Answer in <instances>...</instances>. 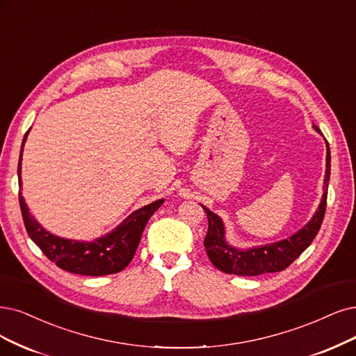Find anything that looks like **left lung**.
<instances>
[{"label": "left lung", "mask_w": 356, "mask_h": 356, "mask_svg": "<svg viewBox=\"0 0 356 356\" xmlns=\"http://www.w3.org/2000/svg\"><path fill=\"white\" fill-rule=\"evenodd\" d=\"M314 129L320 131L317 126H314ZM328 180H330V148H328L327 143L324 195L318 211L315 213L307 226L302 227L289 239L246 249V251H241V249L227 245L225 241V226H222L221 218L209 211L208 208L202 207L208 217V232L204 239V246L209 261L222 273L238 275H259L266 273H277L287 268L311 245L323 225L327 207Z\"/></svg>", "instance_id": "1"}]
</instances>
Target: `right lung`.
Returning <instances> with one entry per match:
<instances>
[{
	"mask_svg": "<svg viewBox=\"0 0 356 356\" xmlns=\"http://www.w3.org/2000/svg\"><path fill=\"white\" fill-rule=\"evenodd\" d=\"M28 134L29 130L26 131V135L23 138L22 151ZM20 161L22 155L17 168L19 185L22 186ZM19 202L26 232H28L31 239L45 254V257L52 262H56L57 267L69 273L82 275H107L122 271L123 268L127 267V264L136 252V248L139 245L145 226H147L151 216L161 207L164 200H158L147 207L138 209V211L131 213L117 229L94 242L63 239L58 238V236L48 233L31 216L20 192Z\"/></svg>",
	"mask_w": 356,
	"mask_h": 356,
	"instance_id": "obj_1",
	"label": "right lung"
}]
</instances>
